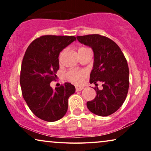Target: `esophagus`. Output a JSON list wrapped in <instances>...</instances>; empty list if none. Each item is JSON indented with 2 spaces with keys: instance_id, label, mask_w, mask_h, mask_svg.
<instances>
[{
  "instance_id": "esophagus-1",
  "label": "esophagus",
  "mask_w": 151,
  "mask_h": 151,
  "mask_svg": "<svg viewBox=\"0 0 151 151\" xmlns=\"http://www.w3.org/2000/svg\"><path fill=\"white\" fill-rule=\"evenodd\" d=\"M83 88H84L82 87V86H80V87H78V86H77V87H76V91H82Z\"/></svg>"
}]
</instances>
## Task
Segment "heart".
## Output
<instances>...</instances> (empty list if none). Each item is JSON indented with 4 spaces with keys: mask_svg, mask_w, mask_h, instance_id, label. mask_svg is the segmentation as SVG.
I'll return each instance as SVG.
<instances>
[{
    "mask_svg": "<svg viewBox=\"0 0 151 151\" xmlns=\"http://www.w3.org/2000/svg\"><path fill=\"white\" fill-rule=\"evenodd\" d=\"M84 49H86V47H80L78 49V51L83 50ZM63 51L60 53V58L63 55ZM86 76V71L85 70H76V69H73L70 70V71H67V73H65V80L67 81H69L71 83L75 84H79L82 82V80H84V78H85Z\"/></svg>",
    "mask_w": 151,
    "mask_h": 151,
    "instance_id": "1",
    "label": "heart"
}]
</instances>
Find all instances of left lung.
I'll return each instance as SVG.
<instances>
[{"label": "left lung", "instance_id": "obj_1", "mask_svg": "<svg viewBox=\"0 0 151 151\" xmlns=\"http://www.w3.org/2000/svg\"><path fill=\"white\" fill-rule=\"evenodd\" d=\"M82 44L89 46L94 53V63L90 83L101 82L102 89L96 92L93 100L87 102L91 112L108 116L117 111L127 98L129 87V71L127 59L118 45L111 39L99 34L76 37Z\"/></svg>", "mask_w": 151, "mask_h": 151}]
</instances>
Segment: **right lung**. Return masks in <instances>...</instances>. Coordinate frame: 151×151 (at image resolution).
<instances>
[{
    "instance_id": "obj_1",
    "label": "right lung",
    "mask_w": 151,
    "mask_h": 151,
    "mask_svg": "<svg viewBox=\"0 0 151 151\" xmlns=\"http://www.w3.org/2000/svg\"><path fill=\"white\" fill-rule=\"evenodd\" d=\"M76 40L73 36H42L24 53L20 77L22 94L32 112L42 120L61 119L67 111L68 99L76 91L69 82L55 89L50 86L59 69L60 52Z\"/></svg>"
}]
</instances>
